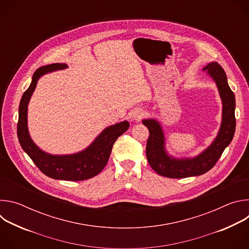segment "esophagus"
<instances>
[{
  "label": "esophagus",
  "instance_id": "esophagus-1",
  "mask_svg": "<svg viewBox=\"0 0 249 249\" xmlns=\"http://www.w3.org/2000/svg\"><path fill=\"white\" fill-rule=\"evenodd\" d=\"M145 113L144 111L140 109V108H137V109H134L132 112H131V118L135 121H140L142 118L144 117Z\"/></svg>",
  "mask_w": 249,
  "mask_h": 249
}]
</instances>
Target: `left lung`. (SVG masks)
Returning a JSON list of instances; mask_svg holds the SVG:
<instances>
[{
    "mask_svg": "<svg viewBox=\"0 0 249 249\" xmlns=\"http://www.w3.org/2000/svg\"><path fill=\"white\" fill-rule=\"evenodd\" d=\"M203 71L217 85L222 103V123L219 133L212 144L194 158L176 159L165 150V138L160 123L156 119H144L143 124L149 129L146 155L151 167L160 175L169 178H184L206 173L214 166L225 149L231 144L235 132V97L231 89L224 69L212 62Z\"/></svg>",
    "mask_w": 249,
    "mask_h": 249,
    "instance_id": "1",
    "label": "left lung"
}]
</instances>
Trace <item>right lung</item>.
Instances as JSON below:
<instances>
[{"label": "right lung", "mask_w": 249, "mask_h": 249, "mask_svg": "<svg viewBox=\"0 0 249 249\" xmlns=\"http://www.w3.org/2000/svg\"><path fill=\"white\" fill-rule=\"evenodd\" d=\"M68 68L56 63L40 67L35 71L29 88L19 102L18 138L22 150L47 176L54 179L81 181L97 175L107 163L115 141L129 128L128 121L106 127L85 150L72 155H51L39 149L31 140L27 127V107L30 97L40 77L58 70Z\"/></svg>", "instance_id": "add662e5"}]
</instances>
